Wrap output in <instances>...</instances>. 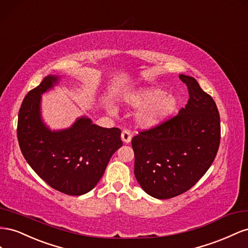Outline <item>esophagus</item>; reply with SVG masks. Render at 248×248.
I'll list each match as a JSON object with an SVG mask.
<instances>
[{
    "label": "esophagus",
    "instance_id": "obj_1",
    "mask_svg": "<svg viewBox=\"0 0 248 248\" xmlns=\"http://www.w3.org/2000/svg\"><path fill=\"white\" fill-rule=\"evenodd\" d=\"M122 139L124 143H129L131 142L132 140V135H131V132L129 130H124L122 133Z\"/></svg>",
    "mask_w": 248,
    "mask_h": 248
}]
</instances>
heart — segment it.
Returning a JSON list of instances; mask_svg holds the SVG:
<instances>
[{
    "mask_svg": "<svg viewBox=\"0 0 248 248\" xmlns=\"http://www.w3.org/2000/svg\"><path fill=\"white\" fill-rule=\"evenodd\" d=\"M126 103L134 108H143L138 115V122L145 128L163 123L178 107L176 97L158 87H145L134 91L126 97Z\"/></svg>",
    "mask_w": 248,
    "mask_h": 248,
    "instance_id": "1",
    "label": "heart"
}]
</instances>
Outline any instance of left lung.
Segmentation results:
<instances>
[{
    "mask_svg": "<svg viewBox=\"0 0 248 248\" xmlns=\"http://www.w3.org/2000/svg\"><path fill=\"white\" fill-rule=\"evenodd\" d=\"M189 100L178 114L132 139L134 173L147 194L168 200L186 192L207 172L220 143V116L192 77L180 75Z\"/></svg>",
    "mask_w": 248,
    "mask_h": 248,
    "instance_id": "8db88e82",
    "label": "left lung"
}]
</instances>
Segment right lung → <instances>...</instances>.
I'll return each instance as SVG.
<instances>
[{
	"label": "right lung",
	"mask_w": 248,
	"mask_h": 248,
	"mask_svg": "<svg viewBox=\"0 0 248 248\" xmlns=\"http://www.w3.org/2000/svg\"><path fill=\"white\" fill-rule=\"evenodd\" d=\"M59 80L47 76L30 90L20 106L17 139L33 170L48 186L67 195H82L93 189L110 158L123 145L118 128H102L80 117L66 130L51 131L40 117L41 94Z\"/></svg>",
	"instance_id": "obj_1"
}]
</instances>
